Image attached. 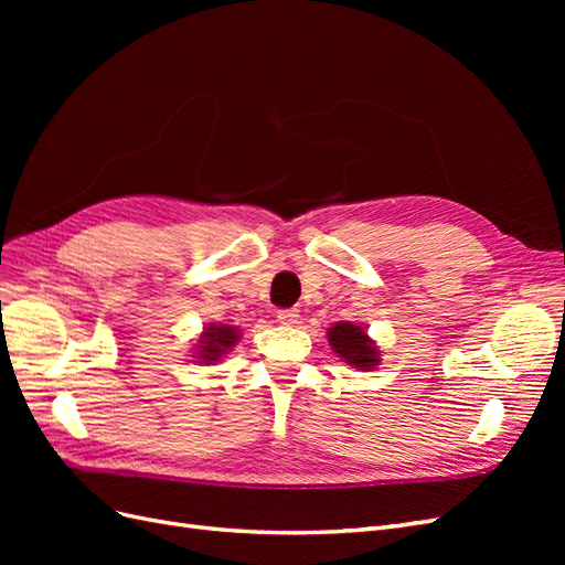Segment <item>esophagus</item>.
Listing matches in <instances>:
<instances>
[{
	"label": "esophagus",
	"mask_w": 565,
	"mask_h": 565,
	"mask_svg": "<svg viewBox=\"0 0 565 565\" xmlns=\"http://www.w3.org/2000/svg\"><path fill=\"white\" fill-rule=\"evenodd\" d=\"M278 320L282 324H297L299 322V311L297 309H282V311H278Z\"/></svg>",
	"instance_id": "esophagus-1"
}]
</instances>
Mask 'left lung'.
Masks as SVG:
<instances>
[{"mask_svg": "<svg viewBox=\"0 0 565 565\" xmlns=\"http://www.w3.org/2000/svg\"><path fill=\"white\" fill-rule=\"evenodd\" d=\"M328 339L334 353L349 365L358 370H374L380 365V349L374 347V341L367 337L361 324L334 322L328 332Z\"/></svg>", "mask_w": 565, "mask_h": 565, "instance_id": "left-lung-1", "label": "left lung"}]
</instances>
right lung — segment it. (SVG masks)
<instances>
[{
    "label": "right lung",
    "instance_id": "1",
    "mask_svg": "<svg viewBox=\"0 0 565 565\" xmlns=\"http://www.w3.org/2000/svg\"><path fill=\"white\" fill-rule=\"evenodd\" d=\"M237 339H241V332L231 328V324H224V322L207 324V328H204V332H202V337L198 339L200 363L212 365V363L221 361V355L231 351Z\"/></svg>",
    "mask_w": 565,
    "mask_h": 565
}]
</instances>
